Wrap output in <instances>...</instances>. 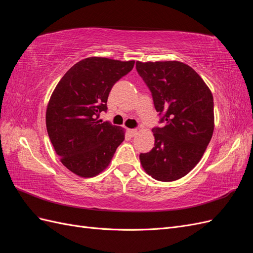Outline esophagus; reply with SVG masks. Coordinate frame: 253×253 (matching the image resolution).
<instances>
[{"instance_id": "obj_1", "label": "esophagus", "mask_w": 253, "mask_h": 253, "mask_svg": "<svg viewBox=\"0 0 253 253\" xmlns=\"http://www.w3.org/2000/svg\"><path fill=\"white\" fill-rule=\"evenodd\" d=\"M127 133H128L129 136L134 137V136H136L137 134H138V131H137V129H135V128H128L127 129Z\"/></svg>"}]
</instances>
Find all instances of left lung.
Masks as SVG:
<instances>
[{"instance_id": "8db88e82", "label": "left lung", "mask_w": 253, "mask_h": 253, "mask_svg": "<svg viewBox=\"0 0 253 253\" xmlns=\"http://www.w3.org/2000/svg\"><path fill=\"white\" fill-rule=\"evenodd\" d=\"M136 68L167 122L152 129L154 148L141 153L140 164L156 180H177L200 163L212 138V93L192 67L179 61H137Z\"/></svg>"}]
</instances>
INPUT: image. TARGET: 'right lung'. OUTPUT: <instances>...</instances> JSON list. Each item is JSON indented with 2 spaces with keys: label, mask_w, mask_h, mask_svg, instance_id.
Returning <instances> with one entry per match:
<instances>
[{
  "label": "right lung",
  "mask_w": 253,
  "mask_h": 253,
  "mask_svg": "<svg viewBox=\"0 0 253 253\" xmlns=\"http://www.w3.org/2000/svg\"><path fill=\"white\" fill-rule=\"evenodd\" d=\"M135 61L102 57L76 63L53 89L46 128L60 162L80 177H94L111 164L126 129L99 119L113 85L132 71Z\"/></svg>",
  "instance_id": "add662e5"
}]
</instances>
